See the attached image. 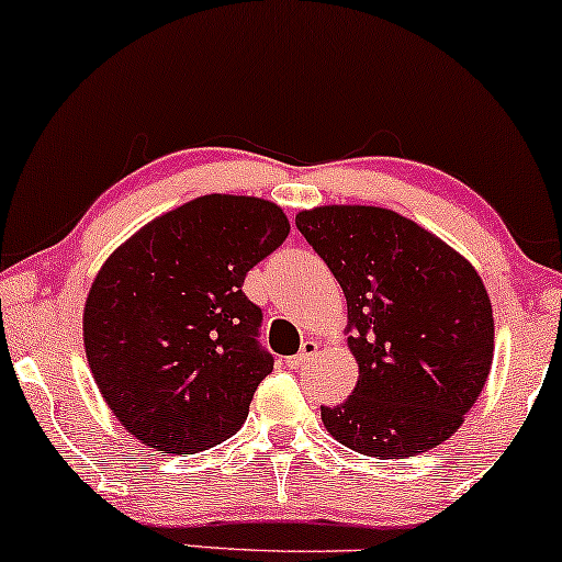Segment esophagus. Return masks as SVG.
I'll return each mask as SVG.
<instances>
[{
  "label": "esophagus",
  "instance_id": "34e87169",
  "mask_svg": "<svg viewBox=\"0 0 562 562\" xmlns=\"http://www.w3.org/2000/svg\"><path fill=\"white\" fill-rule=\"evenodd\" d=\"M316 352H318V345L314 342V339H305V342L301 345V352L293 355V358H288V366L290 368H303L311 358H314Z\"/></svg>",
  "mask_w": 562,
  "mask_h": 562
}]
</instances>
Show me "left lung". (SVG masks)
I'll use <instances>...</instances> for the list:
<instances>
[{"mask_svg": "<svg viewBox=\"0 0 562 562\" xmlns=\"http://www.w3.org/2000/svg\"><path fill=\"white\" fill-rule=\"evenodd\" d=\"M295 225L342 288L360 373L342 404L322 407L326 432L375 459L436 449L493 366V305L477 269L394 210L324 204Z\"/></svg>", "mask_w": 562, "mask_h": 562, "instance_id": "8db88e82", "label": "left lung"}]
</instances>
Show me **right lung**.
<instances>
[{
	"mask_svg": "<svg viewBox=\"0 0 562 562\" xmlns=\"http://www.w3.org/2000/svg\"><path fill=\"white\" fill-rule=\"evenodd\" d=\"M282 207L204 194L150 220L105 259L85 301V355L119 423L162 453L231 438L272 373L244 295L251 267L288 238Z\"/></svg>",
	"mask_w": 562,
	"mask_h": 562,
	"instance_id": "add662e5",
	"label": "right lung"
}]
</instances>
